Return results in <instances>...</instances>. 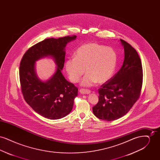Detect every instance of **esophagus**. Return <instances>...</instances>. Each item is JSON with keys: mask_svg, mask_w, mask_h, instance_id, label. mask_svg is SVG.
Instances as JSON below:
<instances>
[{"mask_svg": "<svg viewBox=\"0 0 160 160\" xmlns=\"http://www.w3.org/2000/svg\"><path fill=\"white\" fill-rule=\"evenodd\" d=\"M79 92L80 93H82V94H88V93H91V91L88 90V89H80L79 90Z\"/></svg>", "mask_w": 160, "mask_h": 160, "instance_id": "1", "label": "esophagus"}]
</instances>
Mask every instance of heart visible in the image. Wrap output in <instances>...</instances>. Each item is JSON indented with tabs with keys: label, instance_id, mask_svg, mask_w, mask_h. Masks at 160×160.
I'll list each match as a JSON object with an SVG mask.
<instances>
[{
	"label": "heart",
	"instance_id": "1",
	"mask_svg": "<svg viewBox=\"0 0 160 160\" xmlns=\"http://www.w3.org/2000/svg\"><path fill=\"white\" fill-rule=\"evenodd\" d=\"M75 57L69 58L65 62V69L69 78L77 83L86 72L82 82L83 86L103 83L114 74L117 65V54L113 48L97 42H88L80 46Z\"/></svg>",
	"mask_w": 160,
	"mask_h": 160
}]
</instances>
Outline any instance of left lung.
<instances>
[{
  "label": "left lung",
  "instance_id": "obj_1",
  "mask_svg": "<svg viewBox=\"0 0 160 160\" xmlns=\"http://www.w3.org/2000/svg\"><path fill=\"white\" fill-rule=\"evenodd\" d=\"M124 48L122 67L98 89L99 100L93 107L98 118L107 121L116 120L127 114L139 98L143 83V68L137 51L120 39Z\"/></svg>",
  "mask_w": 160,
  "mask_h": 160
}]
</instances>
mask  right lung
<instances>
[{"instance_id": "1", "label": "right lung", "mask_w": 160, "mask_h": 160, "mask_svg": "<svg viewBox=\"0 0 160 160\" xmlns=\"http://www.w3.org/2000/svg\"><path fill=\"white\" fill-rule=\"evenodd\" d=\"M76 37L46 39L29 48L20 62L19 76L24 99L37 113L47 119H58L68 114L77 96L78 88L61 72L65 62V47ZM48 55L55 59L57 68L52 78L43 82L36 75L34 62Z\"/></svg>"}]
</instances>
